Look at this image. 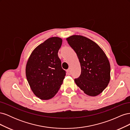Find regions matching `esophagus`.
I'll list each match as a JSON object with an SVG mask.
<instances>
[{
    "label": "esophagus",
    "mask_w": 130,
    "mask_h": 130,
    "mask_svg": "<svg viewBox=\"0 0 130 130\" xmlns=\"http://www.w3.org/2000/svg\"><path fill=\"white\" fill-rule=\"evenodd\" d=\"M67 74L68 75H70L71 74V70H70V69L67 70Z\"/></svg>",
    "instance_id": "obj_1"
}]
</instances>
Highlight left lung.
<instances>
[{
  "label": "left lung",
  "mask_w": 130,
  "mask_h": 130,
  "mask_svg": "<svg viewBox=\"0 0 130 130\" xmlns=\"http://www.w3.org/2000/svg\"><path fill=\"white\" fill-rule=\"evenodd\" d=\"M66 40L80 63L81 73L75 82L87 95H98L107 87L111 77L107 56L96 43L86 37L73 35Z\"/></svg>",
  "instance_id": "8db88e82"
}]
</instances>
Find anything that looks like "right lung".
<instances>
[{
    "mask_svg": "<svg viewBox=\"0 0 130 130\" xmlns=\"http://www.w3.org/2000/svg\"><path fill=\"white\" fill-rule=\"evenodd\" d=\"M62 43L58 37L47 39L33 50L27 60V82L34 94L41 100H49L55 95L66 76L58 56Z\"/></svg>",
    "mask_w": 130,
    "mask_h": 130,
    "instance_id": "obj_1",
    "label": "right lung"
}]
</instances>
